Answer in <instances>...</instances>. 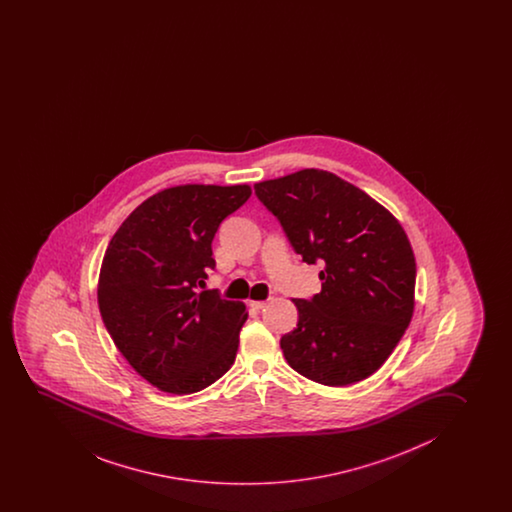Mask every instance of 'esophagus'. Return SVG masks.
<instances>
[{"label":"esophagus","instance_id":"1","mask_svg":"<svg viewBox=\"0 0 512 512\" xmlns=\"http://www.w3.org/2000/svg\"><path fill=\"white\" fill-rule=\"evenodd\" d=\"M267 303H269V299H267V301H252V303H250V306H252V308H255V310H262V308H266Z\"/></svg>","mask_w":512,"mask_h":512}]
</instances>
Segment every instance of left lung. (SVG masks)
I'll return each instance as SVG.
<instances>
[{
	"label": "left lung",
	"mask_w": 512,
	"mask_h": 512,
	"mask_svg": "<svg viewBox=\"0 0 512 512\" xmlns=\"http://www.w3.org/2000/svg\"><path fill=\"white\" fill-rule=\"evenodd\" d=\"M322 290L294 299L299 322L280 347L292 370L349 386L386 363L414 312L415 259L386 208L331 172L304 169L253 186Z\"/></svg>",
	"instance_id": "8db88e82"
}]
</instances>
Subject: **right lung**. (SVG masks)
<instances>
[{
	"label": "right lung",
	"mask_w": 512,
	"mask_h": 512,
	"mask_svg": "<svg viewBox=\"0 0 512 512\" xmlns=\"http://www.w3.org/2000/svg\"><path fill=\"white\" fill-rule=\"evenodd\" d=\"M250 186L186 185L144 200L107 246L98 308L114 345L151 386L192 394L236 359L245 304L200 290L216 267L220 223Z\"/></svg>",
	"instance_id": "obj_1"
}]
</instances>
